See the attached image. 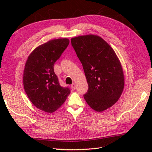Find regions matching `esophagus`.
<instances>
[{"label": "esophagus", "instance_id": "obj_1", "mask_svg": "<svg viewBox=\"0 0 152 152\" xmlns=\"http://www.w3.org/2000/svg\"><path fill=\"white\" fill-rule=\"evenodd\" d=\"M70 86H71V88H72V89H75L76 88V85L75 84V83H72V84Z\"/></svg>", "mask_w": 152, "mask_h": 152}]
</instances>
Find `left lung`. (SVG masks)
I'll return each instance as SVG.
<instances>
[{"mask_svg":"<svg viewBox=\"0 0 152 152\" xmlns=\"http://www.w3.org/2000/svg\"><path fill=\"white\" fill-rule=\"evenodd\" d=\"M71 44L82 64L88 83L83 95L92 109L102 112L118 101L124 88L120 61L112 47L94 34L71 38Z\"/></svg>","mask_w":152,"mask_h":152,"instance_id":"1","label":"left lung"}]
</instances>
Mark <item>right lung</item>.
I'll list each match as a JSON object with an SVG mask.
<instances>
[{"label": "right lung", "instance_id": "add662e5", "mask_svg": "<svg viewBox=\"0 0 152 152\" xmlns=\"http://www.w3.org/2000/svg\"><path fill=\"white\" fill-rule=\"evenodd\" d=\"M69 44L68 38L51 40L33 51L23 71V86L31 102L38 109L53 113L66 101L70 91L59 84L53 65Z\"/></svg>", "mask_w": 152, "mask_h": 152}]
</instances>
